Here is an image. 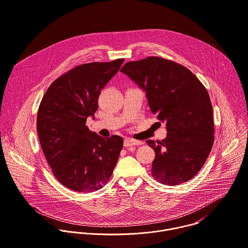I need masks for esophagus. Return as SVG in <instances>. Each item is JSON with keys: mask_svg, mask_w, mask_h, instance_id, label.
<instances>
[{"mask_svg": "<svg viewBox=\"0 0 248 248\" xmlns=\"http://www.w3.org/2000/svg\"><path fill=\"white\" fill-rule=\"evenodd\" d=\"M140 144H142V142L140 140H135L132 139H126L124 140L125 147H132V146H136V145H140Z\"/></svg>", "mask_w": 248, "mask_h": 248, "instance_id": "1", "label": "esophagus"}]
</instances>
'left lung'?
Returning <instances> with one entry per match:
<instances>
[{
	"instance_id": "obj_1",
	"label": "left lung",
	"mask_w": 248,
	"mask_h": 248,
	"mask_svg": "<svg viewBox=\"0 0 248 248\" xmlns=\"http://www.w3.org/2000/svg\"><path fill=\"white\" fill-rule=\"evenodd\" d=\"M120 71L146 92L151 111L165 122V140L146 141L156 154L152 176L168 186L192 179L215 140L213 107L205 86L185 66L159 57L129 62Z\"/></svg>"
}]
</instances>
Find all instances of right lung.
Instances as JSON below:
<instances>
[{
  "label": "right lung",
  "mask_w": 248,
  "mask_h": 248,
  "mask_svg": "<svg viewBox=\"0 0 248 248\" xmlns=\"http://www.w3.org/2000/svg\"><path fill=\"white\" fill-rule=\"evenodd\" d=\"M123 62L118 59L76 66L54 81L41 100L36 119L40 145L54 176L69 189L98 190L113 172L123 139L102 138L85 123L94 117L101 90Z\"/></svg>",
  "instance_id": "add662e5"
}]
</instances>
